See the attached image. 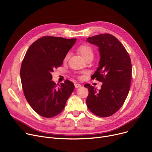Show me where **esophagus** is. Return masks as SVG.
<instances>
[{"label": "esophagus", "mask_w": 152, "mask_h": 152, "mask_svg": "<svg viewBox=\"0 0 152 152\" xmlns=\"http://www.w3.org/2000/svg\"><path fill=\"white\" fill-rule=\"evenodd\" d=\"M75 86L76 88H78V87H80L81 86V85L79 84H75Z\"/></svg>", "instance_id": "1"}]
</instances>
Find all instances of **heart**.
<instances>
[{
    "instance_id": "1",
    "label": "heart",
    "mask_w": 152,
    "mask_h": 152,
    "mask_svg": "<svg viewBox=\"0 0 152 152\" xmlns=\"http://www.w3.org/2000/svg\"><path fill=\"white\" fill-rule=\"evenodd\" d=\"M77 50L85 58H86L87 57H88V56H89L91 55H93L92 48L89 45H86V44H83V45H81L80 46H79L77 48ZM68 57H69V54L67 53L65 55L64 60L66 61L68 60Z\"/></svg>"
}]
</instances>
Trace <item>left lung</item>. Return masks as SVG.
Returning a JSON list of instances; mask_svg holds the SVG:
<instances>
[{
    "mask_svg": "<svg viewBox=\"0 0 152 152\" xmlns=\"http://www.w3.org/2000/svg\"><path fill=\"white\" fill-rule=\"evenodd\" d=\"M87 41L99 47V66L91 78L102 83L100 90L89 84L84 85L89 90L87 107L95 115L108 117L120 109L128 95L132 76L131 58L113 35L99 34L88 37Z\"/></svg>",
    "mask_w": 152,
    "mask_h": 152,
    "instance_id": "1",
    "label": "left lung"
}]
</instances>
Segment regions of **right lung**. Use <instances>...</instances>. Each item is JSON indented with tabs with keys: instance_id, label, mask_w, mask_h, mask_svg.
<instances>
[{
	"instance_id": "1",
	"label": "right lung",
	"mask_w": 152,
	"mask_h": 152,
	"mask_svg": "<svg viewBox=\"0 0 152 152\" xmlns=\"http://www.w3.org/2000/svg\"><path fill=\"white\" fill-rule=\"evenodd\" d=\"M76 40L44 36L31 45L24 57L20 69L24 94L31 108L43 117L60 113L74 91V84L68 80L56 84L51 73L61 66Z\"/></svg>"
}]
</instances>
